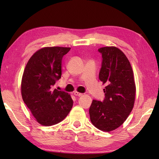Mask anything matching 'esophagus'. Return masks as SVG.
Instances as JSON below:
<instances>
[{
  "label": "esophagus",
  "instance_id": "1",
  "mask_svg": "<svg viewBox=\"0 0 159 159\" xmlns=\"http://www.w3.org/2000/svg\"><path fill=\"white\" fill-rule=\"evenodd\" d=\"M74 96H79V97L82 96L83 95V93H79V92H74Z\"/></svg>",
  "mask_w": 159,
  "mask_h": 159
}]
</instances>
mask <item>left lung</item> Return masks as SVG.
<instances>
[{
    "mask_svg": "<svg viewBox=\"0 0 159 159\" xmlns=\"http://www.w3.org/2000/svg\"><path fill=\"white\" fill-rule=\"evenodd\" d=\"M98 51L102 57L99 79L106 85L105 98L103 102L93 100L89 112L94 126L110 132L123 124L133 110L136 86L130 61L121 50L106 46Z\"/></svg>",
    "mask_w": 159,
    "mask_h": 159,
    "instance_id": "8db88e82",
    "label": "left lung"
}]
</instances>
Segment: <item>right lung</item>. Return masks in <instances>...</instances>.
I'll list each match as a JSON object with an SVG mask.
<instances>
[{"label":"right lung","mask_w":159,"mask_h":159,"mask_svg":"<svg viewBox=\"0 0 159 159\" xmlns=\"http://www.w3.org/2000/svg\"><path fill=\"white\" fill-rule=\"evenodd\" d=\"M67 47H44L31 56L24 70L21 93L24 102L42 126L61 122L68 115L73 100L68 93L53 89L61 76L62 58Z\"/></svg>","instance_id":"1"}]
</instances>
